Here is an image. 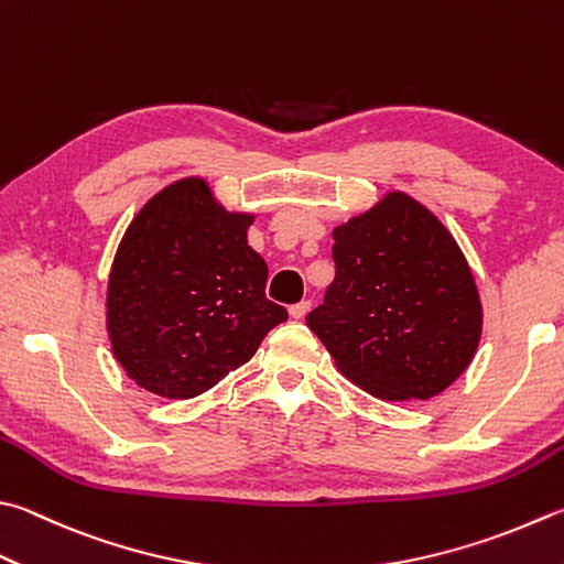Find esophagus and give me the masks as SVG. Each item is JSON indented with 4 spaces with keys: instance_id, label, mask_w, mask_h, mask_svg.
<instances>
[{
    "instance_id": "1",
    "label": "esophagus",
    "mask_w": 564,
    "mask_h": 564,
    "mask_svg": "<svg viewBox=\"0 0 564 564\" xmlns=\"http://www.w3.org/2000/svg\"><path fill=\"white\" fill-rule=\"evenodd\" d=\"M310 310H312V302L310 300H302V302H296V304L290 306V316L292 318H302Z\"/></svg>"
}]
</instances>
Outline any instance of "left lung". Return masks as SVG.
<instances>
[{"instance_id":"8db88e82","label":"left lung","mask_w":564,"mask_h":564,"mask_svg":"<svg viewBox=\"0 0 564 564\" xmlns=\"http://www.w3.org/2000/svg\"><path fill=\"white\" fill-rule=\"evenodd\" d=\"M334 240V282L306 326L338 370L380 400L449 388L481 338L479 292L452 232L395 191Z\"/></svg>"}]
</instances>
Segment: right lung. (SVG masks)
<instances>
[{
	"label": "right lung",
	"instance_id": "obj_1",
	"mask_svg": "<svg viewBox=\"0 0 564 564\" xmlns=\"http://www.w3.org/2000/svg\"><path fill=\"white\" fill-rule=\"evenodd\" d=\"M250 223L228 214L204 178L166 186L137 214L108 284L112 354L137 386L196 398L286 322L264 296L268 264L248 246Z\"/></svg>",
	"mask_w": 564,
	"mask_h": 564
}]
</instances>
